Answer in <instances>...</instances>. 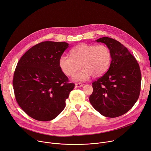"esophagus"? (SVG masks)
Here are the masks:
<instances>
[{
  "label": "esophagus",
  "mask_w": 151,
  "mask_h": 151,
  "mask_svg": "<svg viewBox=\"0 0 151 151\" xmlns=\"http://www.w3.org/2000/svg\"><path fill=\"white\" fill-rule=\"evenodd\" d=\"M83 86V84H82V83H76V86L77 88H81Z\"/></svg>",
  "instance_id": "esophagus-1"
}]
</instances>
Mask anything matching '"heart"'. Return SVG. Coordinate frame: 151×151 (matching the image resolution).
<instances>
[{
	"instance_id": "1",
	"label": "heart",
	"mask_w": 151,
	"mask_h": 151,
	"mask_svg": "<svg viewBox=\"0 0 151 151\" xmlns=\"http://www.w3.org/2000/svg\"><path fill=\"white\" fill-rule=\"evenodd\" d=\"M71 56L62 55L59 65L67 76H73L80 68L82 69L73 77L76 81H83L91 76L98 77L109 69L111 61L110 49L105 45L80 44L71 50Z\"/></svg>"
}]
</instances>
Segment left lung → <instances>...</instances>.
Returning <instances> with one entry per match:
<instances>
[{
	"label": "left lung",
	"mask_w": 151,
	"mask_h": 151,
	"mask_svg": "<svg viewBox=\"0 0 151 151\" xmlns=\"http://www.w3.org/2000/svg\"><path fill=\"white\" fill-rule=\"evenodd\" d=\"M110 49L111 61L109 70L93 82L89 101L93 108L108 118H116L128 111L139 97L142 76L139 65L128 50L109 37L96 40Z\"/></svg>",
	"instance_id": "1"
}]
</instances>
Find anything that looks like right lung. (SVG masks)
Segmentation results:
<instances>
[{
    "label": "right lung",
    "mask_w": 151,
    "mask_h": 151,
    "mask_svg": "<svg viewBox=\"0 0 151 151\" xmlns=\"http://www.w3.org/2000/svg\"><path fill=\"white\" fill-rule=\"evenodd\" d=\"M68 45L40 42L27 50L17 65L12 82L16 101L33 119L53 120L65 107V100L75 85L68 83L59 60Z\"/></svg>",
    "instance_id": "obj_1"
}]
</instances>
